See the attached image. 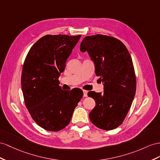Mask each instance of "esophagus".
<instances>
[{"mask_svg": "<svg viewBox=\"0 0 160 160\" xmlns=\"http://www.w3.org/2000/svg\"><path fill=\"white\" fill-rule=\"evenodd\" d=\"M83 93H84V97H87L88 96V95H87V94H88V91H86V90H84V91H83Z\"/></svg>", "mask_w": 160, "mask_h": 160, "instance_id": "esophagus-1", "label": "esophagus"}]
</instances>
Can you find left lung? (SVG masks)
<instances>
[{
    "instance_id": "left-lung-1",
    "label": "left lung",
    "mask_w": 160,
    "mask_h": 160,
    "mask_svg": "<svg viewBox=\"0 0 160 160\" xmlns=\"http://www.w3.org/2000/svg\"><path fill=\"white\" fill-rule=\"evenodd\" d=\"M87 51L95 66V73L103 82V93L90 91L95 101L89 118L97 128H116L124 122L132 105L137 80L132 58L120 40L102 34L86 37L80 44Z\"/></svg>"
}]
</instances>
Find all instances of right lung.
Segmentation results:
<instances>
[{
    "instance_id": "obj_1",
    "label": "right lung",
    "mask_w": 160,
    "mask_h": 160,
    "mask_svg": "<svg viewBox=\"0 0 160 160\" xmlns=\"http://www.w3.org/2000/svg\"><path fill=\"white\" fill-rule=\"evenodd\" d=\"M81 35H46L33 44L26 57L22 88L26 107L41 128L57 132L71 121L83 97L81 89H61L59 77Z\"/></svg>"
}]
</instances>
